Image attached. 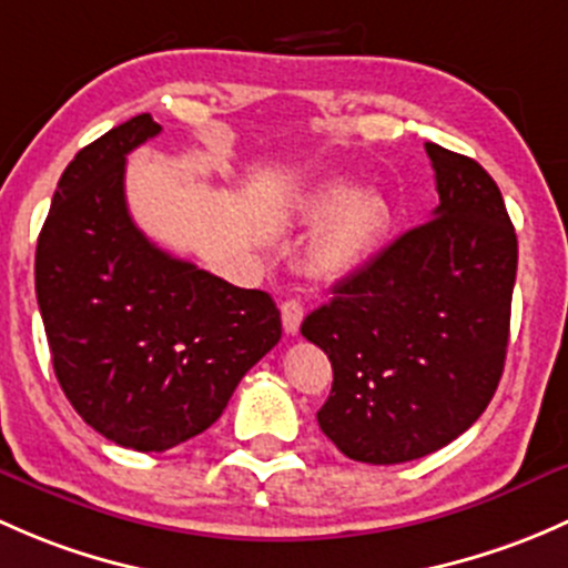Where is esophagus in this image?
Here are the masks:
<instances>
[{
  "label": "esophagus",
  "mask_w": 568,
  "mask_h": 568,
  "mask_svg": "<svg viewBox=\"0 0 568 568\" xmlns=\"http://www.w3.org/2000/svg\"><path fill=\"white\" fill-rule=\"evenodd\" d=\"M301 323H303V303L297 301V297H290V301L282 303V325H284V333H290V336H295V333L301 331Z\"/></svg>",
  "instance_id": "34e87169"
}]
</instances>
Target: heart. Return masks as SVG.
Returning a JSON list of instances; mask_svg holds the SVG:
<instances>
[{
    "label": "heart",
    "mask_w": 568,
    "mask_h": 568,
    "mask_svg": "<svg viewBox=\"0 0 568 568\" xmlns=\"http://www.w3.org/2000/svg\"><path fill=\"white\" fill-rule=\"evenodd\" d=\"M320 221L306 254V267L320 282H336L358 271L377 248L390 224V207L374 191H355L347 183H327L308 204Z\"/></svg>",
    "instance_id": "b5f03b06"
}]
</instances>
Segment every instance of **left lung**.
I'll list each match as a JSON object with an SVG mask.
<instances>
[{"mask_svg": "<svg viewBox=\"0 0 568 568\" xmlns=\"http://www.w3.org/2000/svg\"><path fill=\"white\" fill-rule=\"evenodd\" d=\"M426 155L440 196L432 219L333 286L301 325L333 366L320 429L369 465L457 440L506 364L517 235L500 189L473 158L432 142Z\"/></svg>", "mask_w": 568, "mask_h": 568, "instance_id": "obj_1", "label": "left lung"}]
</instances>
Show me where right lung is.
Wrapping results in <instances>:
<instances>
[{"label": "right lung", "instance_id": "1", "mask_svg": "<svg viewBox=\"0 0 568 568\" xmlns=\"http://www.w3.org/2000/svg\"><path fill=\"white\" fill-rule=\"evenodd\" d=\"M158 133L139 114L79 150L34 254L57 379L92 429L133 452H166L213 426L282 338L267 292L199 271L133 224L125 155Z\"/></svg>", "mask_w": 568, "mask_h": 568}]
</instances>
